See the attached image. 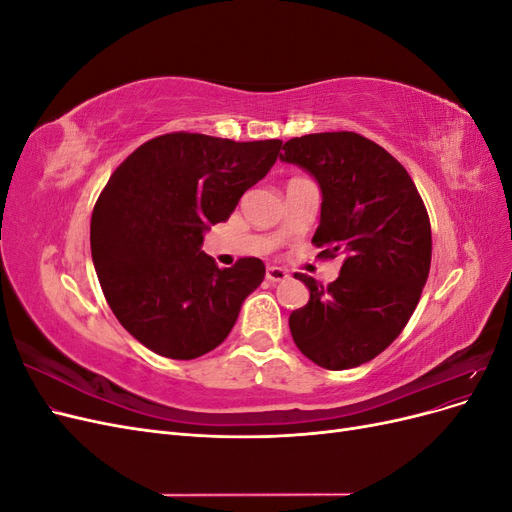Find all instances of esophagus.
<instances>
[{"instance_id": "34e87169", "label": "esophagus", "mask_w": 512, "mask_h": 512, "mask_svg": "<svg viewBox=\"0 0 512 512\" xmlns=\"http://www.w3.org/2000/svg\"><path fill=\"white\" fill-rule=\"evenodd\" d=\"M265 277H267L269 282L277 284V282H284L286 277H288V273H286L282 267H267V273H265Z\"/></svg>"}]
</instances>
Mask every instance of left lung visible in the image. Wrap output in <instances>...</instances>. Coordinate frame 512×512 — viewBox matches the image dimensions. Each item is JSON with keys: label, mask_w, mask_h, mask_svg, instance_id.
Segmentation results:
<instances>
[{"label": "left lung", "mask_w": 512, "mask_h": 512, "mask_svg": "<svg viewBox=\"0 0 512 512\" xmlns=\"http://www.w3.org/2000/svg\"><path fill=\"white\" fill-rule=\"evenodd\" d=\"M282 162L312 175L322 192L318 256H342L327 288L297 273L307 305L288 318L294 344L324 369L374 359L404 331L431 265V226L408 170L356 132L290 138Z\"/></svg>", "instance_id": "8db88e82"}]
</instances>
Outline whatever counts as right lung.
Instances as JSON below:
<instances>
[{
  "mask_svg": "<svg viewBox=\"0 0 512 512\" xmlns=\"http://www.w3.org/2000/svg\"><path fill=\"white\" fill-rule=\"evenodd\" d=\"M280 147L275 138L170 132L130 153L108 179L91 215V258L106 303L143 346L190 361L235 327L265 265L239 258L220 269L200 245L269 173Z\"/></svg>",
  "mask_w": 512,
  "mask_h": 512,
  "instance_id": "1",
  "label": "right lung"
}]
</instances>
